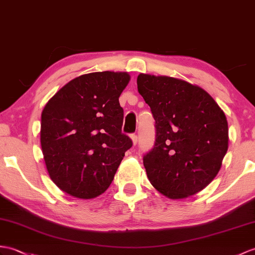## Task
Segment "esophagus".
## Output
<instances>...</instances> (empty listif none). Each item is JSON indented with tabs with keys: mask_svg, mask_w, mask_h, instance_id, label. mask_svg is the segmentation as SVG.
<instances>
[{
	"mask_svg": "<svg viewBox=\"0 0 255 255\" xmlns=\"http://www.w3.org/2000/svg\"><path fill=\"white\" fill-rule=\"evenodd\" d=\"M130 138H131L133 144H137V142H138V135L137 134H135V133L130 134Z\"/></svg>",
	"mask_w": 255,
	"mask_h": 255,
	"instance_id": "34e87169",
	"label": "esophagus"
}]
</instances>
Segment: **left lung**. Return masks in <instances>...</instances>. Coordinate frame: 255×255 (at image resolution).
Returning a JSON list of instances; mask_svg holds the SVG:
<instances>
[{
	"mask_svg": "<svg viewBox=\"0 0 255 255\" xmlns=\"http://www.w3.org/2000/svg\"><path fill=\"white\" fill-rule=\"evenodd\" d=\"M137 85L155 121L154 146L143 155L147 178L169 199L201 191L228 149L224 112L202 88L183 80L140 74Z\"/></svg>",
	"mask_w": 255,
	"mask_h": 255,
	"instance_id": "obj_1",
	"label": "left lung"
}]
</instances>
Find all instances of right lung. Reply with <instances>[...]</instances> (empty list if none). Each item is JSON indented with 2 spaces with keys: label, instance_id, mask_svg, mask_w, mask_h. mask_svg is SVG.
<instances>
[{
  "label": "right lung",
  "instance_id": "obj_1",
  "mask_svg": "<svg viewBox=\"0 0 255 255\" xmlns=\"http://www.w3.org/2000/svg\"><path fill=\"white\" fill-rule=\"evenodd\" d=\"M127 73L101 72L70 80L41 115V147L52 181L73 197L92 199L114 179L132 141L122 132L118 98Z\"/></svg>",
  "mask_w": 255,
  "mask_h": 255
}]
</instances>
